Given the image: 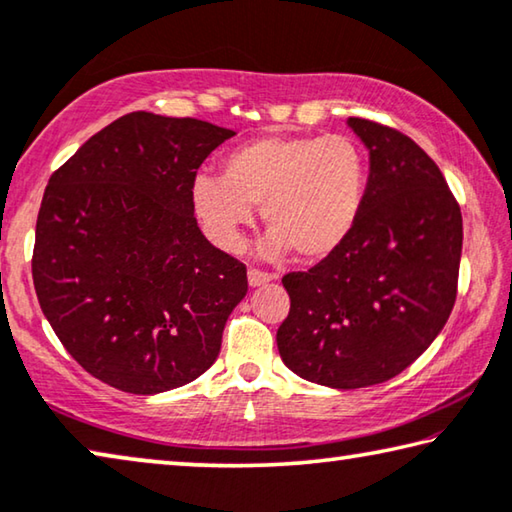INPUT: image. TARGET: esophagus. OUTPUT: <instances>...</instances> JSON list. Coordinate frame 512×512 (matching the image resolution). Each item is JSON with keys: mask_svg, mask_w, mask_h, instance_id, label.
Masks as SVG:
<instances>
[{"mask_svg": "<svg viewBox=\"0 0 512 512\" xmlns=\"http://www.w3.org/2000/svg\"><path fill=\"white\" fill-rule=\"evenodd\" d=\"M275 278L273 273H266V271H259V269H248V285L250 287H262L266 282H271Z\"/></svg>", "mask_w": 512, "mask_h": 512, "instance_id": "34e87169", "label": "esophagus"}]
</instances>
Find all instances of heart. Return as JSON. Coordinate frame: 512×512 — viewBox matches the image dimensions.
Instances as JSON below:
<instances>
[{"instance_id": "obj_1", "label": "heart", "mask_w": 512, "mask_h": 512, "mask_svg": "<svg viewBox=\"0 0 512 512\" xmlns=\"http://www.w3.org/2000/svg\"><path fill=\"white\" fill-rule=\"evenodd\" d=\"M369 186V159L346 134L262 136L223 159V175L198 173L191 202L218 246L237 250L253 207L271 227L262 253L296 250L305 262L337 253L358 227Z\"/></svg>"}]
</instances>
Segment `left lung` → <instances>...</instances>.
<instances>
[{
  "label": "left lung",
  "mask_w": 512,
  "mask_h": 512,
  "mask_svg": "<svg viewBox=\"0 0 512 512\" xmlns=\"http://www.w3.org/2000/svg\"><path fill=\"white\" fill-rule=\"evenodd\" d=\"M369 150L362 218L342 248L282 278V362L335 389L385 383L440 335L456 303L460 205L435 161L399 129L348 118Z\"/></svg>",
  "instance_id": "obj_1"
}]
</instances>
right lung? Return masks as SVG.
Segmentation results:
<instances>
[{
	"label": "right lung",
	"mask_w": 512,
	"mask_h": 512,
	"mask_svg": "<svg viewBox=\"0 0 512 512\" xmlns=\"http://www.w3.org/2000/svg\"><path fill=\"white\" fill-rule=\"evenodd\" d=\"M232 136L134 111L50 177L31 259L36 296L66 351L102 383L159 394L216 362L248 278L200 232L191 182Z\"/></svg>",
	"instance_id": "right-lung-1"
}]
</instances>
